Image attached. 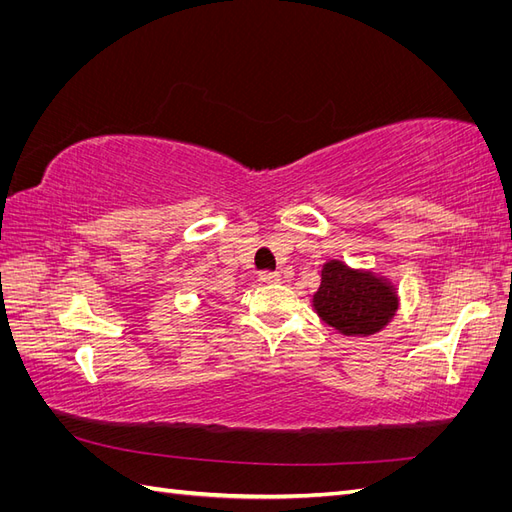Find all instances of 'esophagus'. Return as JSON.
Listing matches in <instances>:
<instances>
[{"instance_id":"obj_1","label":"esophagus","mask_w":512,"mask_h":512,"mask_svg":"<svg viewBox=\"0 0 512 512\" xmlns=\"http://www.w3.org/2000/svg\"><path fill=\"white\" fill-rule=\"evenodd\" d=\"M280 280H282L280 271H262L260 273V282H265V284H277Z\"/></svg>"}]
</instances>
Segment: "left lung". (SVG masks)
Returning a JSON list of instances; mask_svg holds the SVG:
<instances>
[{"label":"left lung","instance_id":"left-lung-1","mask_svg":"<svg viewBox=\"0 0 512 512\" xmlns=\"http://www.w3.org/2000/svg\"><path fill=\"white\" fill-rule=\"evenodd\" d=\"M314 307L329 327L344 335L365 337L380 331L393 318L397 292L384 277L331 260L322 267Z\"/></svg>","mask_w":512,"mask_h":512}]
</instances>
